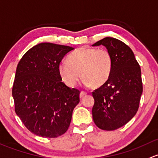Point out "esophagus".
<instances>
[{"instance_id":"34e87169","label":"esophagus","mask_w":158,"mask_h":158,"mask_svg":"<svg viewBox=\"0 0 158 158\" xmlns=\"http://www.w3.org/2000/svg\"><path fill=\"white\" fill-rule=\"evenodd\" d=\"M86 93L84 92V91H81V94H80V98H83V97H84V96H86Z\"/></svg>"}]
</instances>
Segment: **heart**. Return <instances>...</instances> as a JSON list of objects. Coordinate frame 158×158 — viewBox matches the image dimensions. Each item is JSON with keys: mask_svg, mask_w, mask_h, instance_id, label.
Masks as SVG:
<instances>
[{"mask_svg": "<svg viewBox=\"0 0 158 158\" xmlns=\"http://www.w3.org/2000/svg\"><path fill=\"white\" fill-rule=\"evenodd\" d=\"M113 68V58L105 48L81 47L69 55L68 61L58 67L62 81L73 87L81 77L86 87H100L109 79Z\"/></svg>", "mask_w": 158, "mask_h": 158, "instance_id": "1", "label": "heart"}]
</instances>
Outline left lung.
Instances as JSON below:
<instances>
[{
  "label": "left lung",
  "instance_id": "obj_1",
  "mask_svg": "<svg viewBox=\"0 0 158 158\" xmlns=\"http://www.w3.org/2000/svg\"><path fill=\"white\" fill-rule=\"evenodd\" d=\"M103 45L113 58L109 79L93 92V119L100 129L112 131L125 126L139 110L143 91L141 68L131 48L123 42L106 37L93 46Z\"/></svg>",
  "mask_w": 158,
  "mask_h": 158
}]
</instances>
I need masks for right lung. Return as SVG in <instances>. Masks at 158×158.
<instances>
[{"label":"right lung","mask_w":158,"mask_h":158,"mask_svg":"<svg viewBox=\"0 0 158 158\" xmlns=\"http://www.w3.org/2000/svg\"><path fill=\"white\" fill-rule=\"evenodd\" d=\"M74 48L40 43L24 54L16 70L12 95L15 112L29 131L44 138L67 131L80 91L62 82L58 67Z\"/></svg>","instance_id":"right-lung-1"}]
</instances>
